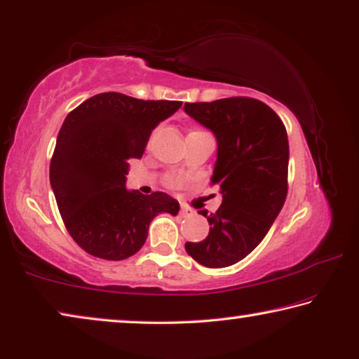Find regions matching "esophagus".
<instances>
[{"label": "esophagus", "mask_w": 359, "mask_h": 359, "mask_svg": "<svg viewBox=\"0 0 359 359\" xmlns=\"http://www.w3.org/2000/svg\"><path fill=\"white\" fill-rule=\"evenodd\" d=\"M181 216H184V218H189V216L192 215V210L191 208H187V207H184V205H181Z\"/></svg>", "instance_id": "obj_1"}]
</instances>
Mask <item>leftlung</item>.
Wrapping results in <instances>:
<instances>
[{"instance_id":"1","label":"left lung","mask_w":359,"mask_h":359,"mask_svg":"<svg viewBox=\"0 0 359 359\" xmlns=\"http://www.w3.org/2000/svg\"><path fill=\"white\" fill-rule=\"evenodd\" d=\"M184 111L215 133L218 157L211 183L222 194L216 213L201 211L210 224L208 237L184 248L205 267H229L262 242L283 208L290 162L286 128L272 108L248 97L186 103Z\"/></svg>"}]
</instances>
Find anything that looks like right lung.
Returning a JSON list of instances; mask_svg holds the SVG:
<instances>
[{"label": "right lung", "mask_w": 359, "mask_h": 359, "mask_svg": "<svg viewBox=\"0 0 359 359\" xmlns=\"http://www.w3.org/2000/svg\"><path fill=\"white\" fill-rule=\"evenodd\" d=\"M181 102L104 92L67 116L50 161V186L69 235L89 255L122 261L138 252L158 213L176 216L165 192L126 187L128 161L141 158L154 128Z\"/></svg>", "instance_id": "1"}]
</instances>
